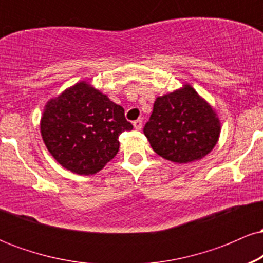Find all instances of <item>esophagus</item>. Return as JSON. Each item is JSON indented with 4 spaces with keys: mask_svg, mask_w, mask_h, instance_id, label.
Here are the masks:
<instances>
[{
    "mask_svg": "<svg viewBox=\"0 0 263 263\" xmlns=\"http://www.w3.org/2000/svg\"><path fill=\"white\" fill-rule=\"evenodd\" d=\"M142 125H143V121H142L141 119H138V120H136V121H134V127L136 129H141Z\"/></svg>",
    "mask_w": 263,
    "mask_h": 263,
    "instance_id": "obj_1",
    "label": "esophagus"
}]
</instances>
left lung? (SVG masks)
I'll list each match as a JSON object with an SVG mask.
<instances>
[{
	"mask_svg": "<svg viewBox=\"0 0 263 263\" xmlns=\"http://www.w3.org/2000/svg\"><path fill=\"white\" fill-rule=\"evenodd\" d=\"M143 132L157 155L176 163L201 159L215 147L220 121L190 85L159 96Z\"/></svg>",
	"mask_w": 263,
	"mask_h": 263,
	"instance_id": "8db88e82",
	"label": "left lung"
}]
</instances>
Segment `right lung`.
<instances>
[{
  "mask_svg": "<svg viewBox=\"0 0 263 263\" xmlns=\"http://www.w3.org/2000/svg\"><path fill=\"white\" fill-rule=\"evenodd\" d=\"M134 126L125 110L81 81L45 105L41 132L50 155L77 174H93L120 148L119 136Z\"/></svg>",
  "mask_w": 263,
  "mask_h": 263,
  "instance_id": "1",
  "label": "right lung"
}]
</instances>
